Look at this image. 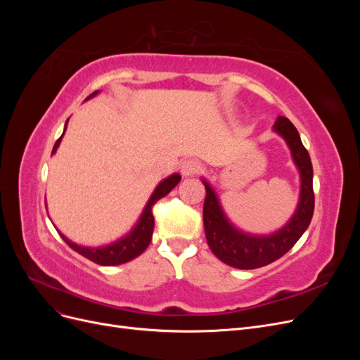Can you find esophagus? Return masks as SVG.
<instances>
[{
    "instance_id": "esophagus-1",
    "label": "esophagus",
    "mask_w": 360,
    "mask_h": 360,
    "mask_svg": "<svg viewBox=\"0 0 360 360\" xmlns=\"http://www.w3.org/2000/svg\"><path fill=\"white\" fill-rule=\"evenodd\" d=\"M201 171V163L197 160H184L180 163V172L184 177H193Z\"/></svg>"
}]
</instances>
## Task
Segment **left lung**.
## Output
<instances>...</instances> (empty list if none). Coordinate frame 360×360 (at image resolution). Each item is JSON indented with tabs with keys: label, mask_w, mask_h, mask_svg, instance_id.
Listing matches in <instances>:
<instances>
[{
	"label": "left lung",
	"mask_w": 360,
	"mask_h": 360,
	"mask_svg": "<svg viewBox=\"0 0 360 360\" xmlns=\"http://www.w3.org/2000/svg\"><path fill=\"white\" fill-rule=\"evenodd\" d=\"M274 130L285 139L300 176V195L296 212L278 231L257 236L238 230L226 217L212 184L201 179L207 192L202 209L207 243L222 263L236 269L250 270L263 267L287 254L307 231L314 214L312 163L308 150L303 147L297 129L288 118L279 115Z\"/></svg>",
	"instance_id": "1"
}]
</instances>
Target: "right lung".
Listing matches in <instances>:
<instances>
[{
  "label": "right lung",
  "mask_w": 360,
  "mask_h": 360,
  "mask_svg": "<svg viewBox=\"0 0 360 360\" xmlns=\"http://www.w3.org/2000/svg\"><path fill=\"white\" fill-rule=\"evenodd\" d=\"M97 93H99V91H94L93 94H90L89 97H86V101L91 99V97H94ZM68 123H69V118L66 122V126H64L63 135H64V132H66ZM63 135L57 139L56 146H53L52 155H56V151H57V148L61 143ZM180 180H181V176L177 172L171 174V176L167 177V179H163L156 186L155 192L151 193V197L147 201L144 210H143V213H141L139 219L135 224V226L126 236H123L122 238H118V240H115L114 243H110L106 246H97V248L82 246V245H78V243L69 240V238L64 234H61L60 231H58V234L61 236L63 240L66 242L73 250H76V252L81 254L82 257L94 261V263H97V264H101V266H118V264L127 263V261L134 259L138 255L143 254L144 250L147 249V246L150 245L151 236H153V228H155V217H153V212H151V209H153V205L160 198L165 197V195H168L174 188H176Z\"/></svg>",
  "instance_id": "right-lung-1"
}]
</instances>
